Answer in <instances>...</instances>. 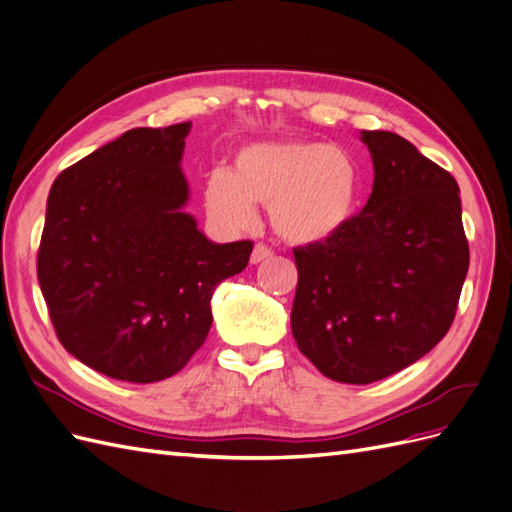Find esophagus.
Returning a JSON list of instances; mask_svg holds the SVG:
<instances>
[{"label":"esophagus","mask_w":512,"mask_h":512,"mask_svg":"<svg viewBox=\"0 0 512 512\" xmlns=\"http://www.w3.org/2000/svg\"><path fill=\"white\" fill-rule=\"evenodd\" d=\"M273 252H271V247L269 245H265V243H256L254 245V250H252V256H250V260H252V265H258V262H262L265 258H269Z\"/></svg>","instance_id":"1"}]
</instances>
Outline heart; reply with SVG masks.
Here are the masks:
<instances>
[{"mask_svg": "<svg viewBox=\"0 0 512 512\" xmlns=\"http://www.w3.org/2000/svg\"><path fill=\"white\" fill-rule=\"evenodd\" d=\"M356 168L342 149L320 143H262L245 147L232 173L215 170L205 205L226 228L254 222V205L267 207L284 241L312 245L331 239L350 220Z\"/></svg>", "mask_w": 512, "mask_h": 512, "instance_id": "heart-1", "label": "heart"}]
</instances>
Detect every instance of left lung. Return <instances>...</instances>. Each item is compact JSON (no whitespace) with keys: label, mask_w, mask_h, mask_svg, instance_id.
<instances>
[{"label":"left lung","mask_w":512,"mask_h":512,"mask_svg":"<svg viewBox=\"0 0 512 512\" xmlns=\"http://www.w3.org/2000/svg\"><path fill=\"white\" fill-rule=\"evenodd\" d=\"M361 134L376 173L367 205L331 239L292 250L294 342L346 384L382 380L436 346L470 265L455 177L399 134Z\"/></svg>","instance_id":"1"}]
</instances>
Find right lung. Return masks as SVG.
Instances as JSON below:
<instances>
[{
	"label": "right lung",
	"mask_w": 512,
	"mask_h": 512,
	"mask_svg": "<svg viewBox=\"0 0 512 512\" xmlns=\"http://www.w3.org/2000/svg\"><path fill=\"white\" fill-rule=\"evenodd\" d=\"M190 128H134L51 185L40 288L61 346L108 378L149 384L183 369L211 329L215 286L252 254V241L211 243L181 211Z\"/></svg>",
	"instance_id": "right-lung-1"
}]
</instances>
